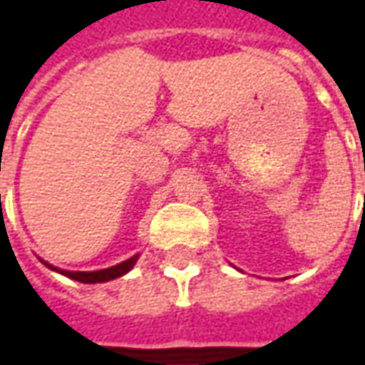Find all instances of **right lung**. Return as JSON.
Segmentation results:
<instances>
[{"mask_svg": "<svg viewBox=\"0 0 365 365\" xmlns=\"http://www.w3.org/2000/svg\"><path fill=\"white\" fill-rule=\"evenodd\" d=\"M138 260V254H135L133 258H128V260L120 262L117 266H113V268H107V269H97V272H68V269H58L51 266V264H46L43 262L46 268L54 269V272H58V274L66 275L70 279H76V282H82V283H103V282H109V279H115V277H120V275H125L127 272L133 269V266L136 264Z\"/></svg>", "mask_w": 365, "mask_h": 365, "instance_id": "obj_1", "label": "right lung"}]
</instances>
